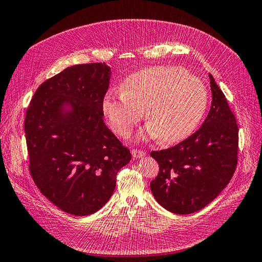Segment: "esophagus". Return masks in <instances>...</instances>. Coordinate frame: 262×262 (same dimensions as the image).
Segmentation results:
<instances>
[{
    "label": "esophagus",
    "mask_w": 262,
    "mask_h": 262,
    "mask_svg": "<svg viewBox=\"0 0 262 262\" xmlns=\"http://www.w3.org/2000/svg\"><path fill=\"white\" fill-rule=\"evenodd\" d=\"M131 153H132V156H133L134 158H141V157L145 156V152H144V150L138 149V148H133V149L131 150Z\"/></svg>",
    "instance_id": "34e87169"
}]
</instances>
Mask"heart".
<instances>
[{"mask_svg": "<svg viewBox=\"0 0 262 262\" xmlns=\"http://www.w3.org/2000/svg\"><path fill=\"white\" fill-rule=\"evenodd\" d=\"M207 87L177 67H154L133 73L121 94H108L102 110L113 130L128 137L144 115L149 121L141 137L177 143L191 136L208 107Z\"/></svg>", "mask_w": 262, "mask_h": 262, "instance_id": "b5f03b06", "label": "heart"}]
</instances>
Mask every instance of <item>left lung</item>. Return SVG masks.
Listing matches in <instances>:
<instances>
[{"label":"left lung","mask_w":262,"mask_h":262,"mask_svg":"<svg viewBox=\"0 0 262 262\" xmlns=\"http://www.w3.org/2000/svg\"><path fill=\"white\" fill-rule=\"evenodd\" d=\"M209 76L212 104L200 129L175 146L150 152L160 166L150 181L152 193L163 208L181 215L215 199L238 161V125L225 95Z\"/></svg>","instance_id":"obj_1"}]
</instances>
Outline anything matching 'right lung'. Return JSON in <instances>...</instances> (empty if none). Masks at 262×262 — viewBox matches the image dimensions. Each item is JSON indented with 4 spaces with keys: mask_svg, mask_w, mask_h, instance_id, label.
<instances>
[{
    "mask_svg": "<svg viewBox=\"0 0 262 262\" xmlns=\"http://www.w3.org/2000/svg\"><path fill=\"white\" fill-rule=\"evenodd\" d=\"M109 80L105 63L69 67L38 87L26 112L30 175L47 199L77 216L104 207L131 160L102 118Z\"/></svg>",
    "mask_w": 262,
    "mask_h": 262,
    "instance_id": "obj_1",
    "label": "right lung"
}]
</instances>
